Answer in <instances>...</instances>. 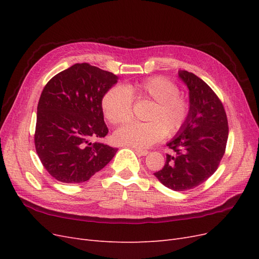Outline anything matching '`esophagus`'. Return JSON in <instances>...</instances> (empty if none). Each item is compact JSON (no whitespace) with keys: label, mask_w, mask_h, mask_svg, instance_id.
Returning <instances> with one entry per match:
<instances>
[{"label":"esophagus","mask_w":259,"mask_h":259,"mask_svg":"<svg viewBox=\"0 0 259 259\" xmlns=\"http://www.w3.org/2000/svg\"><path fill=\"white\" fill-rule=\"evenodd\" d=\"M135 152L138 156H145L149 153L147 150H140V149H135Z\"/></svg>","instance_id":"1"}]
</instances>
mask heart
Returning a JSON list of instances; mask_svg holds the SVG:
<instances>
[{"mask_svg":"<svg viewBox=\"0 0 259 259\" xmlns=\"http://www.w3.org/2000/svg\"><path fill=\"white\" fill-rule=\"evenodd\" d=\"M133 99L151 101V107L145 114L148 122L130 123L117 130L113 139L119 145L136 149L151 147L163 135H175L189 115V101L179 95L177 85L163 76H152L108 90L101 100L106 119L113 125L127 122L132 116Z\"/></svg>","mask_w":259,"mask_h":259,"instance_id":"heart-1","label":"heart"}]
</instances>
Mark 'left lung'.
Here are the masks:
<instances>
[{
	"mask_svg": "<svg viewBox=\"0 0 259 259\" xmlns=\"http://www.w3.org/2000/svg\"><path fill=\"white\" fill-rule=\"evenodd\" d=\"M178 77L189 90V115L177 135L167 143L173 154L154 176L169 189L185 191L213 175L225 154L228 120L221 99L195 74L179 70Z\"/></svg>",
	"mask_w": 259,
	"mask_h": 259,
	"instance_id": "obj_1",
	"label": "left lung"
}]
</instances>
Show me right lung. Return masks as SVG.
Listing matches in <instances>:
<instances>
[{
  "label": "right lung",
  "instance_id": "1",
  "mask_svg": "<svg viewBox=\"0 0 259 259\" xmlns=\"http://www.w3.org/2000/svg\"><path fill=\"white\" fill-rule=\"evenodd\" d=\"M117 79L83 62L45 85L37 104L34 144L43 166L58 182L84 183L115 155L117 149L93 139L108 134L101 100Z\"/></svg>",
  "mask_w": 259,
  "mask_h": 259
}]
</instances>
